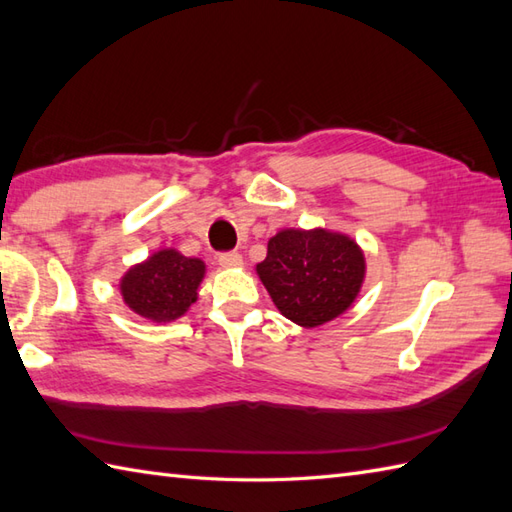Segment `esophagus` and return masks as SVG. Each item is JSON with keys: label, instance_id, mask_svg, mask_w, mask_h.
<instances>
[{"label": "esophagus", "instance_id": "obj_1", "mask_svg": "<svg viewBox=\"0 0 512 512\" xmlns=\"http://www.w3.org/2000/svg\"><path fill=\"white\" fill-rule=\"evenodd\" d=\"M219 265H221L223 269H239V267H243V256L236 254V252L221 254V256H219Z\"/></svg>", "mask_w": 512, "mask_h": 512}]
</instances>
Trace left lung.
Returning <instances> with one entry per match:
<instances>
[{
    "instance_id": "obj_1",
    "label": "left lung",
    "mask_w": 512,
    "mask_h": 512,
    "mask_svg": "<svg viewBox=\"0 0 512 512\" xmlns=\"http://www.w3.org/2000/svg\"><path fill=\"white\" fill-rule=\"evenodd\" d=\"M280 313L302 328L323 326L352 308L363 289L367 260L350 234L328 228H282L256 265Z\"/></svg>"
}]
</instances>
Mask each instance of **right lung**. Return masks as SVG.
<instances>
[{"mask_svg":"<svg viewBox=\"0 0 512 512\" xmlns=\"http://www.w3.org/2000/svg\"><path fill=\"white\" fill-rule=\"evenodd\" d=\"M204 276L202 258L184 256L176 247H160L123 271L119 293L132 313L154 323H171L197 302Z\"/></svg>","mask_w":512,"mask_h":512,"instance_id":"add662e5","label":"right lung"}]
</instances>
